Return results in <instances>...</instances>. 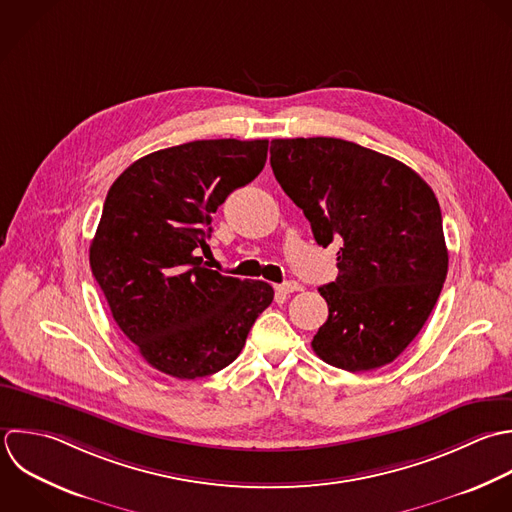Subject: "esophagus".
<instances>
[{"instance_id": "obj_1", "label": "esophagus", "mask_w": 512, "mask_h": 512, "mask_svg": "<svg viewBox=\"0 0 512 512\" xmlns=\"http://www.w3.org/2000/svg\"><path fill=\"white\" fill-rule=\"evenodd\" d=\"M301 289H303V287H301L297 281H287V283H281V285L275 287V291L281 293V295H291V293L301 291Z\"/></svg>"}]
</instances>
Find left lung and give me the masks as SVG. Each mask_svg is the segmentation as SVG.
Listing matches in <instances>:
<instances>
[{"instance_id":"left-lung-1","label":"left lung","mask_w":512,"mask_h":512,"mask_svg":"<svg viewBox=\"0 0 512 512\" xmlns=\"http://www.w3.org/2000/svg\"><path fill=\"white\" fill-rule=\"evenodd\" d=\"M275 179L339 275L319 287L329 317L313 337L325 363L361 373L393 363L427 323L449 269L433 189L405 163L335 137L271 141Z\"/></svg>"}]
</instances>
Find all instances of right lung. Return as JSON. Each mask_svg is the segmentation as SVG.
I'll use <instances>...</instances> for the list:
<instances>
[{
  "instance_id": "1",
  "label": "right lung",
  "mask_w": 512,
  "mask_h": 512,
  "mask_svg": "<svg viewBox=\"0 0 512 512\" xmlns=\"http://www.w3.org/2000/svg\"><path fill=\"white\" fill-rule=\"evenodd\" d=\"M267 139H201L131 163L111 185L89 265L141 357L175 379L231 365L273 287L207 269L211 215L267 161Z\"/></svg>"
}]
</instances>
